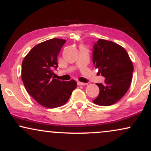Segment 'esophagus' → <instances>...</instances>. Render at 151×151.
Listing matches in <instances>:
<instances>
[{
  "mask_svg": "<svg viewBox=\"0 0 151 151\" xmlns=\"http://www.w3.org/2000/svg\"><path fill=\"white\" fill-rule=\"evenodd\" d=\"M77 84L79 86H84V85H86V83H84V82H81V81H77Z\"/></svg>",
  "mask_w": 151,
  "mask_h": 151,
  "instance_id": "obj_1",
  "label": "esophagus"
}]
</instances>
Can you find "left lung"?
<instances>
[{
	"mask_svg": "<svg viewBox=\"0 0 151 151\" xmlns=\"http://www.w3.org/2000/svg\"><path fill=\"white\" fill-rule=\"evenodd\" d=\"M93 63L104 77L105 84H96L98 96L93 100L99 106H110L119 101L129 90L133 65L126 50L111 41L99 39L93 47Z\"/></svg>",
	"mask_w": 151,
	"mask_h": 151,
	"instance_id": "8db88e82",
	"label": "left lung"
}]
</instances>
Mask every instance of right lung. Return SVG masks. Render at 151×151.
Segmentation results:
<instances>
[{
  "instance_id": "obj_1",
  "label": "right lung",
  "mask_w": 151,
  "mask_h": 151,
  "mask_svg": "<svg viewBox=\"0 0 151 151\" xmlns=\"http://www.w3.org/2000/svg\"><path fill=\"white\" fill-rule=\"evenodd\" d=\"M65 40L53 38L37 45L25 57L21 77L26 91L43 106L52 109L65 104L77 82L60 81L53 77L58 67V56Z\"/></svg>"
}]
</instances>
